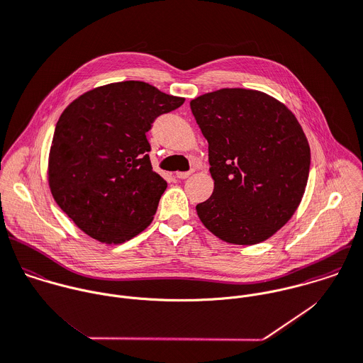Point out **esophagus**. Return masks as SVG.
<instances>
[{"label":"esophagus","mask_w":363,"mask_h":363,"mask_svg":"<svg viewBox=\"0 0 363 363\" xmlns=\"http://www.w3.org/2000/svg\"><path fill=\"white\" fill-rule=\"evenodd\" d=\"M191 174H193V170H191V172H177V173H176V177L183 180V179H189Z\"/></svg>","instance_id":"1"}]
</instances>
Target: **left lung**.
<instances>
[{
  "instance_id": "1",
  "label": "left lung",
  "mask_w": 363,
  "mask_h": 363,
  "mask_svg": "<svg viewBox=\"0 0 363 363\" xmlns=\"http://www.w3.org/2000/svg\"><path fill=\"white\" fill-rule=\"evenodd\" d=\"M208 142L214 191L196 210L223 241L255 245L276 234L306 191L310 146L294 114L266 93L221 89L190 101Z\"/></svg>"
}]
</instances>
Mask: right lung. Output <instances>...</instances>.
Returning a JSON list of instances; mask_svg holds the SVG:
<instances>
[{
    "mask_svg": "<svg viewBox=\"0 0 363 363\" xmlns=\"http://www.w3.org/2000/svg\"><path fill=\"white\" fill-rule=\"evenodd\" d=\"M183 103L129 80L93 89L62 113L49 152V187L84 234L122 243L150 225L167 183L152 169L146 132Z\"/></svg>",
    "mask_w": 363,
    "mask_h": 363,
    "instance_id": "right-lung-1",
    "label": "right lung"
}]
</instances>
